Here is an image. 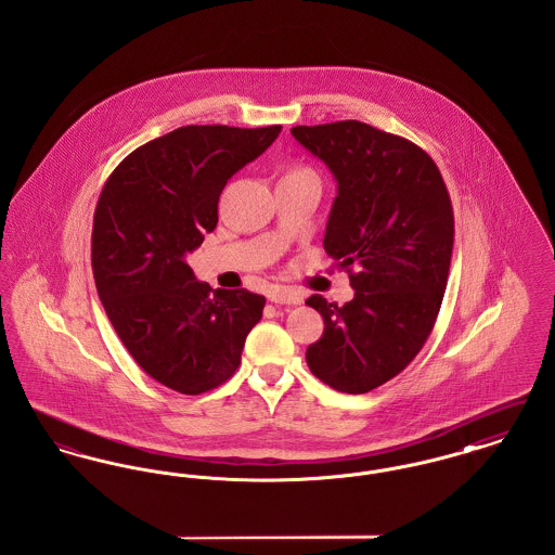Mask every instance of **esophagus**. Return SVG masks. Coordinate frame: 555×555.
<instances>
[{
  "label": "esophagus",
  "instance_id": "1",
  "mask_svg": "<svg viewBox=\"0 0 555 555\" xmlns=\"http://www.w3.org/2000/svg\"><path fill=\"white\" fill-rule=\"evenodd\" d=\"M268 299L276 306H297L304 301V295L297 291L287 289V287H274L268 293Z\"/></svg>",
  "mask_w": 555,
  "mask_h": 555
}]
</instances>
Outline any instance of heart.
<instances>
[{"instance_id":"obj_1","label":"heart","mask_w":555,"mask_h":555,"mask_svg":"<svg viewBox=\"0 0 555 555\" xmlns=\"http://www.w3.org/2000/svg\"><path fill=\"white\" fill-rule=\"evenodd\" d=\"M287 175H314V170L308 168V166H295V168H291Z\"/></svg>"}]
</instances>
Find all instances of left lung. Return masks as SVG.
I'll return each mask as SVG.
<instances>
[{"instance_id":"8db88e82","label":"left lung","mask_w":555,"mask_h":555,"mask_svg":"<svg viewBox=\"0 0 555 555\" xmlns=\"http://www.w3.org/2000/svg\"><path fill=\"white\" fill-rule=\"evenodd\" d=\"M291 132L339 183L324 249L356 289L345 306L322 295L306 301L324 320L306 360L328 387L369 393L405 369L433 333L453 249L451 197L437 164L405 137L360 120Z\"/></svg>"}]
</instances>
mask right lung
<instances>
[{
    "mask_svg": "<svg viewBox=\"0 0 555 555\" xmlns=\"http://www.w3.org/2000/svg\"><path fill=\"white\" fill-rule=\"evenodd\" d=\"M281 125H189L137 147L107 177L91 233L93 279L132 360L164 387L199 396L241 364L264 295L211 289L185 256L218 222L227 181L258 158Z\"/></svg>",
    "mask_w": 555,
    "mask_h": 555,
    "instance_id": "obj_1",
    "label": "right lung"
}]
</instances>
